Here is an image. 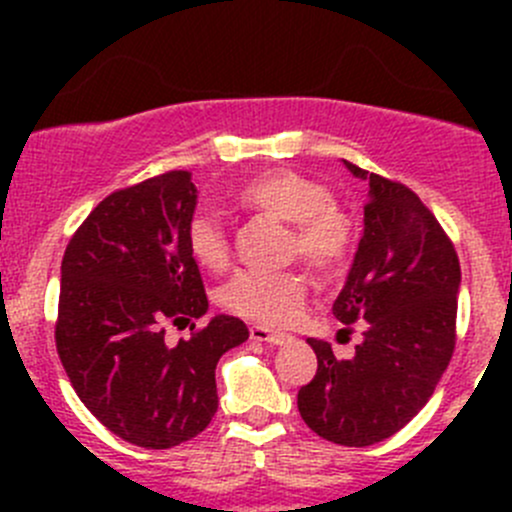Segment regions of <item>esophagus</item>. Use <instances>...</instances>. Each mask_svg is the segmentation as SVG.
Instances as JSON below:
<instances>
[{
	"label": "esophagus",
	"mask_w": 512,
	"mask_h": 512,
	"mask_svg": "<svg viewBox=\"0 0 512 512\" xmlns=\"http://www.w3.org/2000/svg\"><path fill=\"white\" fill-rule=\"evenodd\" d=\"M250 337L255 339V342H267V344H285V342H289L287 334H277V332H272V329H267V327H252Z\"/></svg>",
	"instance_id": "34e87169"
}]
</instances>
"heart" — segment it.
Segmentation results:
<instances>
[{
	"instance_id": "obj_1",
	"label": "heart",
	"mask_w": 512,
	"mask_h": 512,
	"mask_svg": "<svg viewBox=\"0 0 512 512\" xmlns=\"http://www.w3.org/2000/svg\"><path fill=\"white\" fill-rule=\"evenodd\" d=\"M242 210L289 223L285 255L299 257L317 275H337L352 260L356 223L332 200L327 185L289 168L250 175L232 190ZM188 252L203 270L223 272L230 262L225 227L208 213H195L185 230ZM307 302V277L299 270H242L223 289V304L237 317L265 327L294 322Z\"/></svg>"
}]
</instances>
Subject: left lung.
Masks as SVG:
<instances>
[{
  "instance_id": "left-lung-1",
  "label": "left lung",
  "mask_w": 512,
  "mask_h": 512,
  "mask_svg": "<svg viewBox=\"0 0 512 512\" xmlns=\"http://www.w3.org/2000/svg\"><path fill=\"white\" fill-rule=\"evenodd\" d=\"M369 180L364 235L347 285L334 299L342 324L366 322L352 359L307 339L317 374L297 394L299 414L339 446L394 436L431 399L456 349L461 265L436 215L404 183L344 160Z\"/></svg>"
}]
</instances>
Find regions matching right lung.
<instances>
[{
	"label": "right lung",
	"instance_id": "right-lung-1",
	"mask_svg": "<svg viewBox=\"0 0 512 512\" xmlns=\"http://www.w3.org/2000/svg\"><path fill=\"white\" fill-rule=\"evenodd\" d=\"M195 200L188 170L116 190L61 260L54 337L66 376L108 431L153 451L180 446L213 421L215 366L250 337L245 322L218 314L190 339L165 344V324L185 327L208 312L185 242Z\"/></svg>",
	"mask_w": 512,
	"mask_h": 512
}]
</instances>
